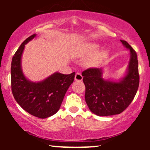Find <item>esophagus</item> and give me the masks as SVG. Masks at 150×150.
<instances>
[{"label": "esophagus", "mask_w": 150, "mask_h": 150, "mask_svg": "<svg viewBox=\"0 0 150 150\" xmlns=\"http://www.w3.org/2000/svg\"><path fill=\"white\" fill-rule=\"evenodd\" d=\"M82 79H83V77L81 75L80 73H77L75 75V80L76 81H82Z\"/></svg>", "instance_id": "34e87169"}]
</instances>
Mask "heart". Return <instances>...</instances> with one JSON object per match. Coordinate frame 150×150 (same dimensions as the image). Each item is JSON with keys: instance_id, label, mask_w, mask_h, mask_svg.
Here are the masks:
<instances>
[{"instance_id": "b5f03b06", "label": "heart", "mask_w": 150, "mask_h": 150, "mask_svg": "<svg viewBox=\"0 0 150 150\" xmlns=\"http://www.w3.org/2000/svg\"><path fill=\"white\" fill-rule=\"evenodd\" d=\"M99 45L97 44H90L87 47L85 48V50L81 53V56H89V55L92 54L94 51L99 48ZM108 56V52L106 51H101L99 52L94 53V55L89 59L88 63L91 65H95L100 63L103 60L105 59Z\"/></svg>"}]
</instances>
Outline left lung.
Masks as SVG:
<instances>
[{
	"label": "left lung",
	"instance_id": "left-lung-1",
	"mask_svg": "<svg viewBox=\"0 0 150 150\" xmlns=\"http://www.w3.org/2000/svg\"><path fill=\"white\" fill-rule=\"evenodd\" d=\"M123 46L130 51V59L126 75L118 82L106 80L102 69L89 68L82 75L85 85V101L91 111L99 116L122 113L133 100L140 82L138 61L135 51L124 40Z\"/></svg>",
	"mask_w": 150,
	"mask_h": 150
}]
</instances>
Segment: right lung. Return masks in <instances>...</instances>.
I'll list each match as a JSON object with an SVG mask.
<instances>
[{"label":"right lung","mask_w":150,"mask_h":150,"mask_svg":"<svg viewBox=\"0 0 150 150\" xmlns=\"http://www.w3.org/2000/svg\"><path fill=\"white\" fill-rule=\"evenodd\" d=\"M36 34L26 39L13 56L11 63V88L18 104L32 116L46 118L59 110L63 98L74 81L75 73L64 75L55 73L42 82L26 78L21 67V58L26 44Z\"/></svg>","instance_id":"1"}]
</instances>
